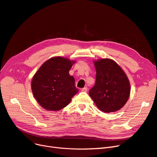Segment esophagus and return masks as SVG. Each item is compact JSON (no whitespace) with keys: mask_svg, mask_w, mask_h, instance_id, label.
<instances>
[{"mask_svg":"<svg viewBox=\"0 0 157 157\" xmlns=\"http://www.w3.org/2000/svg\"><path fill=\"white\" fill-rule=\"evenodd\" d=\"M88 91V88L87 87H84L82 89V91H83V92H86V91Z\"/></svg>","mask_w":157,"mask_h":157,"instance_id":"obj_1","label":"esophagus"}]
</instances>
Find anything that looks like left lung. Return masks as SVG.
I'll return each instance as SVG.
<instances>
[{
    "label": "left lung",
    "mask_w": 157,
    "mask_h": 157,
    "mask_svg": "<svg viewBox=\"0 0 157 157\" xmlns=\"http://www.w3.org/2000/svg\"><path fill=\"white\" fill-rule=\"evenodd\" d=\"M95 84L89 91L99 109L109 113L117 111L125 105L130 95L131 86L125 73L110 59L94 62Z\"/></svg>",
    "instance_id": "obj_1"
}]
</instances>
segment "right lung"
Segmentation results:
<instances>
[{
	"label": "right lung",
	"mask_w": 157,
	"mask_h": 157,
	"mask_svg": "<svg viewBox=\"0 0 157 157\" xmlns=\"http://www.w3.org/2000/svg\"><path fill=\"white\" fill-rule=\"evenodd\" d=\"M75 61L54 57L40 67L32 80V91L37 102L45 109L57 111L66 107L77 94L75 78L69 71Z\"/></svg>",
	"instance_id": "right-lung-1"
}]
</instances>
